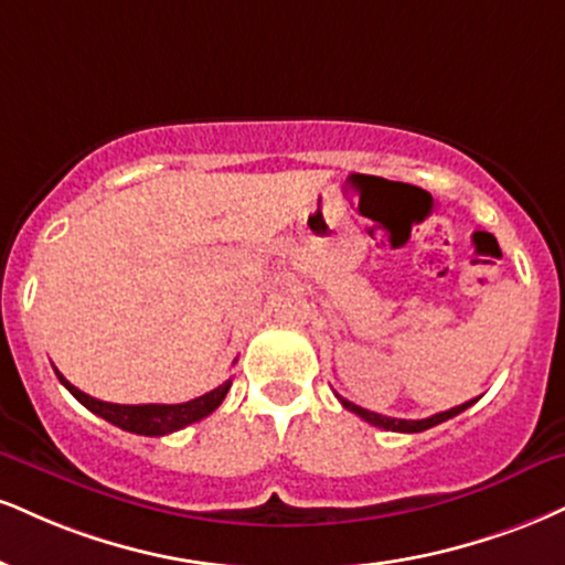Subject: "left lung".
I'll return each mask as SVG.
<instances>
[{"label": "left lung", "instance_id": "obj_1", "mask_svg": "<svg viewBox=\"0 0 565 565\" xmlns=\"http://www.w3.org/2000/svg\"><path fill=\"white\" fill-rule=\"evenodd\" d=\"M337 397H339V394H337ZM339 403H342L344 407H348V411L355 413V416H360L363 420H369V424H373V426H379V429H386V431H405V434H418V431H426V429H431V426L441 424V420H447V418L458 416V413H463L466 407L473 403V399H471V403H463V405H458V407H450V411H445V413H434V416H429V418H418V420L390 418V416H382V413H371V411H365V407H360V405H355V403H350V399H344V397H339Z\"/></svg>", "mask_w": 565, "mask_h": 565}]
</instances>
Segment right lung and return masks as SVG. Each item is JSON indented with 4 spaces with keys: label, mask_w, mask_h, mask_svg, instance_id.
Wrapping results in <instances>:
<instances>
[{
    "label": "right lung",
    "mask_w": 565,
    "mask_h": 565,
    "mask_svg": "<svg viewBox=\"0 0 565 565\" xmlns=\"http://www.w3.org/2000/svg\"><path fill=\"white\" fill-rule=\"evenodd\" d=\"M57 371V369H54ZM57 379L81 405L88 407L92 413H97L99 418L110 420L118 429L131 431V434H145V437H162V434H173L183 429V426L196 424V420L207 418L217 405L223 403L226 392L231 390V379L215 386L213 392L202 394V397L189 399V403L179 405H118V403H102L97 397H88L86 392H81L73 386L63 373L57 371Z\"/></svg>",
    "instance_id": "1"
}]
</instances>
